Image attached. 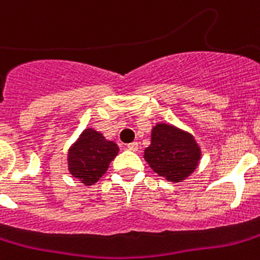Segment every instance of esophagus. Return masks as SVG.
<instances>
[{"mask_svg":"<svg viewBox=\"0 0 260 260\" xmlns=\"http://www.w3.org/2000/svg\"><path fill=\"white\" fill-rule=\"evenodd\" d=\"M126 148H128V150H131V151H138L139 144L136 143V142H132V143L126 144Z\"/></svg>","mask_w":260,"mask_h":260,"instance_id":"obj_1","label":"esophagus"}]
</instances>
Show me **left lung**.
Returning a JSON list of instances; mask_svg holds the SVG:
<instances>
[{"instance_id": "left-lung-1", "label": "left lung", "mask_w": 260, "mask_h": 260, "mask_svg": "<svg viewBox=\"0 0 260 260\" xmlns=\"http://www.w3.org/2000/svg\"><path fill=\"white\" fill-rule=\"evenodd\" d=\"M201 158V150L189 134L172 125L158 124L151 134V144L144 151V159L151 169L178 183L195 170Z\"/></svg>"}]
</instances>
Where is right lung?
<instances>
[{
	"instance_id": "add662e5",
	"label": "right lung",
	"mask_w": 260,
	"mask_h": 260,
	"mask_svg": "<svg viewBox=\"0 0 260 260\" xmlns=\"http://www.w3.org/2000/svg\"><path fill=\"white\" fill-rule=\"evenodd\" d=\"M118 147L94 129H86L69 150V172L83 184L92 185L116 158Z\"/></svg>"
}]
</instances>
